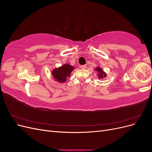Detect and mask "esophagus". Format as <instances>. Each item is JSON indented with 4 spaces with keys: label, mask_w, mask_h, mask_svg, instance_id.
<instances>
[{
    "label": "esophagus",
    "mask_w": 152,
    "mask_h": 152,
    "mask_svg": "<svg viewBox=\"0 0 152 152\" xmlns=\"http://www.w3.org/2000/svg\"><path fill=\"white\" fill-rule=\"evenodd\" d=\"M80 68L82 69H86L87 68V65H81L80 66Z\"/></svg>",
    "instance_id": "1"
}]
</instances>
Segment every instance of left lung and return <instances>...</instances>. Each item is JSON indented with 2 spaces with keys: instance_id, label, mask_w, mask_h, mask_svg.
I'll return each mask as SVG.
<instances>
[{
  "instance_id": "8db88e82",
  "label": "left lung",
  "mask_w": 152,
  "mask_h": 152,
  "mask_svg": "<svg viewBox=\"0 0 152 152\" xmlns=\"http://www.w3.org/2000/svg\"><path fill=\"white\" fill-rule=\"evenodd\" d=\"M96 72H98V74H97V76L99 78V79H103V78L107 77V73H106L103 69L101 68L100 66H97L95 68V70Z\"/></svg>"
}]
</instances>
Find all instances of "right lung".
I'll return each mask as SVG.
<instances>
[{"label": "right lung", "instance_id": "add662e5", "mask_svg": "<svg viewBox=\"0 0 152 152\" xmlns=\"http://www.w3.org/2000/svg\"><path fill=\"white\" fill-rule=\"evenodd\" d=\"M75 68L69 65L68 63L64 64L62 66L56 68H54L52 70V76L56 81L60 83H65L67 78L70 77L71 73Z\"/></svg>", "mask_w": 152, "mask_h": 152}]
</instances>
